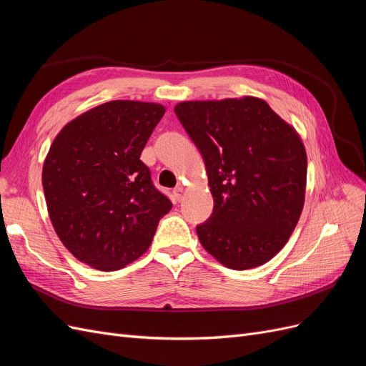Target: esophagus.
I'll return each instance as SVG.
<instances>
[{
  "label": "esophagus",
  "mask_w": 366,
  "mask_h": 366,
  "mask_svg": "<svg viewBox=\"0 0 366 366\" xmlns=\"http://www.w3.org/2000/svg\"><path fill=\"white\" fill-rule=\"evenodd\" d=\"M183 195H184V187L182 184H179L177 187L174 189V197H175V199H177V201H182Z\"/></svg>",
  "instance_id": "esophagus-1"
}]
</instances>
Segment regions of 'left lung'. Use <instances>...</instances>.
Returning a JSON list of instances; mask_svg holds the SVG:
<instances>
[{"label": "left lung", "instance_id": "left-lung-1", "mask_svg": "<svg viewBox=\"0 0 366 366\" xmlns=\"http://www.w3.org/2000/svg\"><path fill=\"white\" fill-rule=\"evenodd\" d=\"M204 159L213 213L197 225L201 245L224 267L271 260L305 206L307 156L292 125L256 97L182 102L174 107Z\"/></svg>", "mask_w": 366, "mask_h": 366}]
</instances>
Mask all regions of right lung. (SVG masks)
Here are the masks:
<instances>
[{
  "label": "right lung",
  "mask_w": 366,
  "mask_h": 366,
  "mask_svg": "<svg viewBox=\"0 0 366 366\" xmlns=\"http://www.w3.org/2000/svg\"><path fill=\"white\" fill-rule=\"evenodd\" d=\"M165 115L157 103L115 99L68 122L42 169L48 215L80 262L117 271L141 257L171 210L141 153Z\"/></svg>",
  "instance_id": "obj_1"
}]
</instances>
